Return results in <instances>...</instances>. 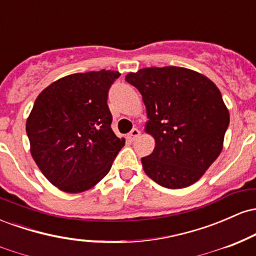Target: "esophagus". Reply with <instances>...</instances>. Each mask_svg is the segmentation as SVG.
I'll return each mask as SVG.
<instances>
[{
	"label": "esophagus",
	"mask_w": 256,
	"mask_h": 256,
	"mask_svg": "<svg viewBox=\"0 0 256 256\" xmlns=\"http://www.w3.org/2000/svg\"><path fill=\"white\" fill-rule=\"evenodd\" d=\"M140 131L138 130L137 128H132V130L130 131V134H128V140H134L138 136H140Z\"/></svg>",
	"instance_id": "obj_1"
}]
</instances>
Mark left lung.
Masks as SVG:
<instances>
[{
  "instance_id": "obj_1",
  "label": "left lung",
  "mask_w": 256,
  "mask_h": 256,
  "mask_svg": "<svg viewBox=\"0 0 256 256\" xmlns=\"http://www.w3.org/2000/svg\"><path fill=\"white\" fill-rule=\"evenodd\" d=\"M146 108V132L155 140L142 158L148 177L168 189L198 182L222 152L230 114L210 79L177 66L149 67L128 73Z\"/></svg>"
}]
</instances>
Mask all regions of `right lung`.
<instances>
[{"label": "right lung", "instance_id": "right-lung-1", "mask_svg": "<svg viewBox=\"0 0 256 256\" xmlns=\"http://www.w3.org/2000/svg\"><path fill=\"white\" fill-rule=\"evenodd\" d=\"M120 73H74L46 86L34 101L26 134L44 177L64 192L89 190L110 172L124 138L112 130L108 90Z\"/></svg>", "mask_w": 256, "mask_h": 256}]
</instances>
